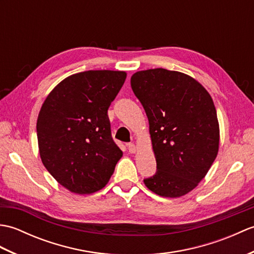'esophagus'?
<instances>
[{
    "mask_svg": "<svg viewBox=\"0 0 254 254\" xmlns=\"http://www.w3.org/2000/svg\"><path fill=\"white\" fill-rule=\"evenodd\" d=\"M127 149H128V152H130L131 154L136 153V147H135V145H134L133 143L127 144Z\"/></svg>",
    "mask_w": 254,
    "mask_h": 254,
    "instance_id": "esophagus-1",
    "label": "esophagus"
}]
</instances>
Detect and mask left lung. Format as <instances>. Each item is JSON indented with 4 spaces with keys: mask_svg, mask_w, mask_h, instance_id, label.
I'll return each instance as SVG.
<instances>
[{
    "mask_svg": "<svg viewBox=\"0 0 254 254\" xmlns=\"http://www.w3.org/2000/svg\"><path fill=\"white\" fill-rule=\"evenodd\" d=\"M149 123L157 171L145 179L150 191L180 197L196 188L219 148L216 108L208 91L189 75L150 68L131 77Z\"/></svg>",
    "mask_w": 254,
    "mask_h": 254,
    "instance_id": "left-lung-1",
    "label": "left lung"
}]
</instances>
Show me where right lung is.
I'll return each instance as SVG.
<instances>
[{"mask_svg": "<svg viewBox=\"0 0 254 254\" xmlns=\"http://www.w3.org/2000/svg\"><path fill=\"white\" fill-rule=\"evenodd\" d=\"M127 78L123 71H85L59 83L37 119L42 164L69 192L91 194L110 180L122 150L111 137L108 108Z\"/></svg>", "mask_w": 254, "mask_h": 254, "instance_id": "add662e5", "label": "right lung"}]
</instances>
